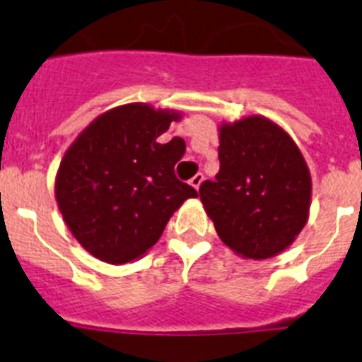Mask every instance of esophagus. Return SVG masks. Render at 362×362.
I'll use <instances>...</instances> for the list:
<instances>
[{"instance_id":"1","label":"esophagus","mask_w":362,"mask_h":362,"mask_svg":"<svg viewBox=\"0 0 362 362\" xmlns=\"http://www.w3.org/2000/svg\"><path fill=\"white\" fill-rule=\"evenodd\" d=\"M203 179H204L203 174H196V175H194V177L190 179V185H192V187H194V188H196V190H199L201 183H203Z\"/></svg>"}]
</instances>
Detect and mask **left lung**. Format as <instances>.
I'll use <instances>...</instances> for the list:
<instances>
[{
  "instance_id": "left-lung-1",
  "label": "left lung",
  "mask_w": 362,
  "mask_h": 362,
  "mask_svg": "<svg viewBox=\"0 0 362 362\" xmlns=\"http://www.w3.org/2000/svg\"><path fill=\"white\" fill-rule=\"evenodd\" d=\"M219 172L199 197L219 239L245 259H268L305 228L312 177L279 124L248 116L219 129Z\"/></svg>"
}]
</instances>
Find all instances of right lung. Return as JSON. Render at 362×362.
Masks as SVG:
<instances>
[{
    "instance_id": "obj_1",
    "label": "right lung",
    "mask_w": 362,
    "mask_h": 362,
    "mask_svg": "<svg viewBox=\"0 0 362 362\" xmlns=\"http://www.w3.org/2000/svg\"><path fill=\"white\" fill-rule=\"evenodd\" d=\"M174 110L145 103L116 107L95 117L70 145L56 175V201L72 235L105 263L139 259L161 238L172 214L196 188L174 166L185 141L159 143Z\"/></svg>"
}]
</instances>
